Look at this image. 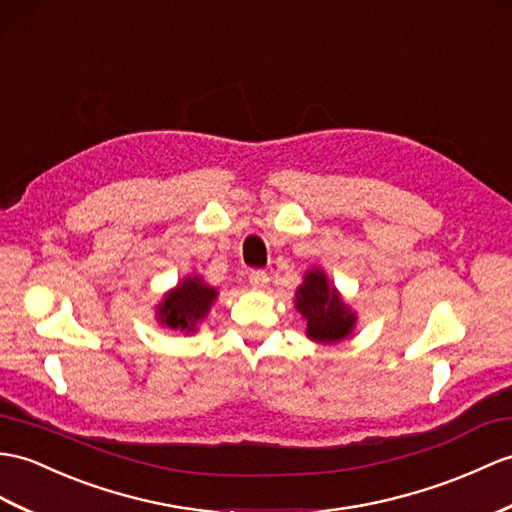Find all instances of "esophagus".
<instances>
[{"instance_id": "34e87169", "label": "esophagus", "mask_w": 512, "mask_h": 512, "mask_svg": "<svg viewBox=\"0 0 512 512\" xmlns=\"http://www.w3.org/2000/svg\"><path fill=\"white\" fill-rule=\"evenodd\" d=\"M268 275L264 270H253L251 275H248V283H251V288L253 290H264L266 285H268Z\"/></svg>"}]
</instances>
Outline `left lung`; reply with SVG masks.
<instances>
[{
  "label": "left lung",
  "mask_w": 512,
  "mask_h": 512,
  "mask_svg": "<svg viewBox=\"0 0 512 512\" xmlns=\"http://www.w3.org/2000/svg\"><path fill=\"white\" fill-rule=\"evenodd\" d=\"M294 305L307 320L305 334L314 342H340L353 334L355 312L342 301V296L320 268L305 272L303 283L296 288Z\"/></svg>",
  "instance_id": "1"
}]
</instances>
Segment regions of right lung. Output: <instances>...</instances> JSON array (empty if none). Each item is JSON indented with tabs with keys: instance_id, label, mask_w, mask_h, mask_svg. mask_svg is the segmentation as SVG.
Returning a JSON list of instances; mask_svg holds the SVG:
<instances>
[{
	"instance_id": "right-lung-1",
	"label": "right lung",
	"mask_w": 512,
	"mask_h": 512,
	"mask_svg": "<svg viewBox=\"0 0 512 512\" xmlns=\"http://www.w3.org/2000/svg\"><path fill=\"white\" fill-rule=\"evenodd\" d=\"M218 299V290L211 288L200 277H185L174 290L163 296L157 307V320L163 327L194 334L198 323Z\"/></svg>"
}]
</instances>
